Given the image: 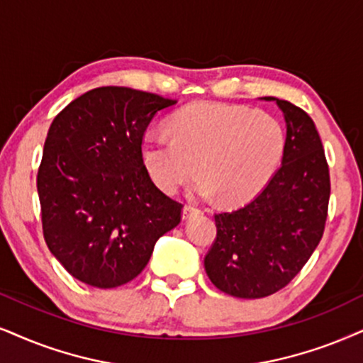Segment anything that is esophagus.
<instances>
[{
  "mask_svg": "<svg viewBox=\"0 0 363 363\" xmlns=\"http://www.w3.org/2000/svg\"><path fill=\"white\" fill-rule=\"evenodd\" d=\"M197 213H199V209L194 208V206H184V209H182V219H189Z\"/></svg>",
  "mask_w": 363,
  "mask_h": 363,
  "instance_id": "obj_1",
  "label": "esophagus"
}]
</instances>
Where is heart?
I'll use <instances>...</instances> for the list:
<instances>
[{
  "label": "heart",
  "instance_id": "obj_1",
  "mask_svg": "<svg viewBox=\"0 0 363 363\" xmlns=\"http://www.w3.org/2000/svg\"><path fill=\"white\" fill-rule=\"evenodd\" d=\"M174 137L149 132L142 157L154 182L174 194L204 176L192 194L245 204L268 184L286 150V132L272 113L245 105L196 102L169 122Z\"/></svg>",
  "mask_w": 363,
  "mask_h": 363
}]
</instances>
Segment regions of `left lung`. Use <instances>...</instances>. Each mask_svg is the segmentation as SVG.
<instances>
[{
    "instance_id": "1",
    "label": "left lung",
    "mask_w": 363,
    "mask_h": 363,
    "mask_svg": "<svg viewBox=\"0 0 363 363\" xmlns=\"http://www.w3.org/2000/svg\"><path fill=\"white\" fill-rule=\"evenodd\" d=\"M286 122L281 166L250 203L214 214L216 240L204 268L218 290L236 298H264L286 286L313 255L325 231L330 174L313 121L274 97Z\"/></svg>"
}]
</instances>
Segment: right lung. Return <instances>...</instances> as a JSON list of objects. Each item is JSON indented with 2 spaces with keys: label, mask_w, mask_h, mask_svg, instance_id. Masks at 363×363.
<instances>
[{
  "label": "right lung",
  "mask_w": 363,
  "mask_h": 363,
  "mask_svg": "<svg viewBox=\"0 0 363 363\" xmlns=\"http://www.w3.org/2000/svg\"><path fill=\"white\" fill-rule=\"evenodd\" d=\"M174 104L99 86L53 118L36 187L45 241L73 278L95 288L132 281L181 223L182 204L154 184L142 157L145 128Z\"/></svg>",
  "instance_id": "obj_1"
}]
</instances>
